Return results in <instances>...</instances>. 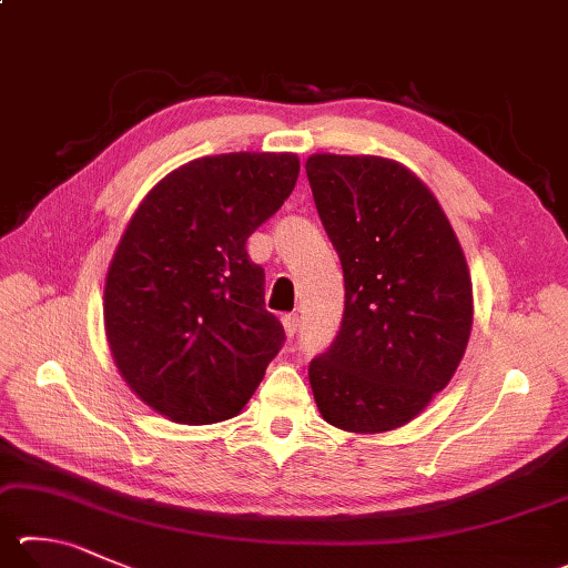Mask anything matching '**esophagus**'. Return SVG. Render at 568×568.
<instances>
[{
    "label": "esophagus",
    "mask_w": 568,
    "mask_h": 568,
    "mask_svg": "<svg viewBox=\"0 0 568 568\" xmlns=\"http://www.w3.org/2000/svg\"><path fill=\"white\" fill-rule=\"evenodd\" d=\"M283 327H285V335L293 337L297 333V315L295 313L283 315Z\"/></svg>",
    "instance_id": "obj_1"
}]
</instances>
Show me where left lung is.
Instances as JSON below:
<instances>
[{"label":"left lung","mask_w":568,"mask_h":568,"mask_svg":"<svg viewBox=\"0 0 568 568\" xmlns=\"http://www.w3.org/2000/svg\"><path fill=\"white\" fill-rule=\"evenodd\" d=\"M305 171L345 277L339 333L307 367L317 409L359 435L402 427L467 349V261L435 195L399 163L315 153Z\"/></svg>","instance_id":"1"}]
</instances>
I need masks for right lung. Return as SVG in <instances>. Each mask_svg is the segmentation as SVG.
Masks as SVG:
<instances>
[{"label":"right lung","instance_id":"right-lung-1","mask_svg":"<svg viewBox=\"0 0 568 568\" xmlns=\"http://www.w3.org/2000/svg\"><path fill=\"white\" fill-rule=\"evenodd\" d=\"M295 153L195 159L151 189L106 275L104 323L129 387L181 425L239 415L281 353L245 241L293 193Z\"/></svg>","mask_w":568,"mask_h":568}]
</instances>
